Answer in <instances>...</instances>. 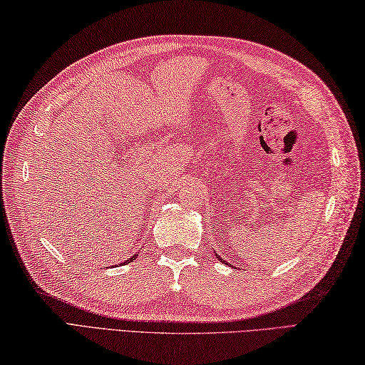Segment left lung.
Segmentation results:
<instances>
[{
	"label": "left lung",
	"instance_id": "8db88e82",
	"mask_svg": "<svg viewBox=\"0 0 365 365\" xmlns=\"http://www.w3.org/2000/svg\"><path fill=\"white\" fill-rule=\"evenodd\" d=\"M215 257H217V258H219V259H220V257H219V255H215ZM224 263H227V262H224Z\"/></svg>",
	"mask_w": 365,
	"mask_h": 365
}]
</instances>
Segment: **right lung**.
I'll return each mask as SVG.
<instances>
[{
  "label": "right lung",
  "instance_id": "obj_1",
  "mask_svg": "<svg viewBox=\"0 0 365 365\" xmlns=\"http://www.w3.org/2000/svg\"><path fill=\"white\" fill-rule=\"evenodd\" d=\"M135 257H137V255H135ZM135 257H132L130 259H128V262H124V263H129V262H132V259H133V258H135Z\"/></svg>",
  "mask_w": 365,
  "mask_h": 365
}]
</instances>
